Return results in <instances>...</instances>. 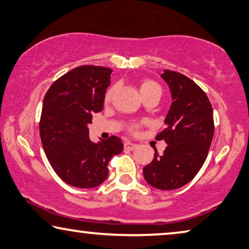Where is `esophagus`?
Wrapping results in <instances>:
<instances>
[{
	"label": "esophagus",
	"instance_id": "34e87169",
	"mask_svg": "<svg viewBox=\"0 0 249 249\" xmlns=\"http://www.w3.org/2000/svg\"><path fill=\"white\" fill-rule=\"evenodd\" d=\"M137 145L135 143H132L129 142V141H126V142L124 143V147L127 148V150H134V148L136 147Z\"/></svg>",
	"mask_w": 249,
	"mask_h": 249
}]
</instances>
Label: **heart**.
Instances as JSON below:
<instances>
[{"instance_id": "1", "label": "heart", "mask_w": 249, "mask_h": 249, "mask_svg": "<svg viewBox=\"0 0 249 249\" xmlns=\"http://www.w3.org/2000/svg\"><path fill=\"white\" fill-rule=\"evenodd\" d=\"M114 90H115V86H112L110 88L107 89V91L105 92V102L106 103L109 102L110 99H112ZM155 91H160L161 92V88L153 80H145V81H143L142 85H141V94H142L143 97H144V96H146L148 94H152V92H155ZM136 129H137V125L132 126V131L135 132Z\"/></svg>"}]
</instances>
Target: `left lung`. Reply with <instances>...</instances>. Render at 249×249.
Returning a JSON list of instances; mask_svg holds the SVG:
<instances>
[{"label":"left lung","mask_w":249,"mask_h":249,"mask_svg":"<svg viewBox=\"0 0 249 249\" xmlns=\"http://www.w3.org/2000/svg\"><path fill=\"white\" fill-rule=\"evenodd\" d=\"M161 77L169 85L172 104L165 128L157 135L168 146L163 155L143 168L144 179L159 190H174L194 179L205 163L214 124L213 107L206 92L182 73L164 70Z\"/></svg>","instance_id":"1"}]
</instances>
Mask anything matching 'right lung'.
Segmentation results:
<instances>
[{
	"mask_svg": "<svg viewBox=\"0 0 249 249\" xmlns=\"http://www.w3.org/2000/svg\"><path fill=\"white\" fill-rule=\"evenodd\" d=\"M113 70L80 66L58 78L43 98L40 137L48 160L61 180L76 188H95L108 177V162L123 150L120 137L94 143L88 124L101 112Z\"/></svg>",
	"mask_w": 249,
	"mask_h": 249,
	"instance_id": "obj_1",
	"label": "right lung"
}]
</instances>
